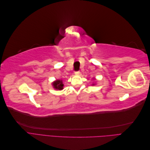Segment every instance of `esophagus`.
Listing matches in <instances>:
<instances>
[{
    "label": "esophagus",
    "mask_w": 150,
    "mask_h": 150,
    "mask_svg": "<svg viewBox=\"0 0 150 150\" xmlns=\"http://www.w3.org/2000/svg\"><path fill=\"white\" fill-rule=\"evenodd\" d=\"M74 74H75L76 75H79V74H81V72H80L79 71H76V72H74Z\"/></svg>",
    "instance_id": "1"
}]
</instances>
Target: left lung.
<instances>
[{
    "mask_svg": "<svg viewBox=\"0 0 150 150\" xmlns=\"http://www.w3.org/2000/svg\"><path fill=\"white\" fill-rule=\"evenodd\" d=\"M94 80H96V79H94ZM95 84H95V83H93V84H92V85H93V86H94Z\"/></svg>",
    "mask_w": 150,
    "mask_h": 150,
    "instance_id": "obj_1",
    "label": "left lung"
}]
</instances>
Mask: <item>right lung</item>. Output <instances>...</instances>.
<instances>
[{
  "label": "right lung",
  "mask_w": 150,
  "mask_h": 150,
  "mask_svg": "<svg viewBox=\"0 0 150 150\" xmlns=\"http://www.w3.org/2000/svg\"><path fill=\"white\" fill-rule=\"evenodd\" d=\"M52 86L56 90H62L64 89V84H63L62 80L61 79H56L52 83Z\"/></svg>",
  "instance_id": "add662e5"
}]
</instances>
